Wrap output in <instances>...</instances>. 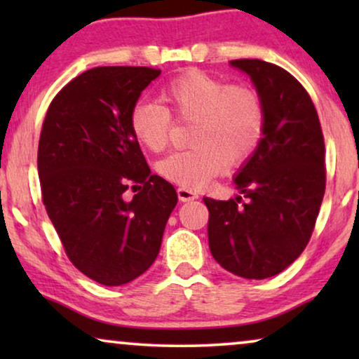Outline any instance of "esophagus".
<instances>
[{
  "instance_id": "1",
  "label": "esophagus",
  "mask_w": 359,
  "mask_h": 359,
  "mask_svg": "<svg viewBox=\"0 0 359 359\" xmlns=\"http://www.w3.org/2000/svg\"><path fill=\"white\" fill-rule=\"evenodd\" d=\"M178 198H180V201H183V203H189V201L198 199L199 194L196 193L194 189L184 188V186H181V188H178Z\"/></svg>"
}]
</instances>
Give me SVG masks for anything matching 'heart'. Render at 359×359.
<instances>
[{"label":"heart","mask_w":359,"mask_h":359,"mask_svg":"<svg viewBox=\"0 0 359 359\" xmlns=\"http://www.w3.org/2000/svg\"><path fill=\"white\" fill-rule=\"evenodd\" d=\"M161 101L140 100L130 109V129L147 149L160 151L170 142L173 117L194 122V147L161 161L166 178L184 188H199L255 154L264 134V106L259 95L243 85H229L209 73L191 70L161 88Z\"/></svg>","instance_id":"heart-1"}]
</instances>
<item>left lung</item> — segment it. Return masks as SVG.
I'll return each instance as SVG.
<instances>
[{
    "mask_svg": "<svg viewBox=\"0 0 359 359\" xmlns=\"http://www.w3.org/2000/svg\"><path fill=\"white\" fill-rule=\"evenodd\" d=\"M230 65L247 73L264 106V134L235 176L240 196L204 198L209 248L227 271L276 276L304 252L325 193V144L316 106L284 68L258 58Z\"/></svg>",
    "mask_w": 359,
    "mask_h": 359,
    "instance_id": "8db88e82",
    "label": "left lung"
}]
</instances>
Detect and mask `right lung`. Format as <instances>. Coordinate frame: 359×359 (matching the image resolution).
Wrapping results in <instances>:
<instances>
[{
	"mask_svg": "<svg viewBox=\"0 0 359 359\" xmlns=\"http://www.w3.org/2000/svg\"><path fill=\"white\" fill-rule=\"evenodd\" d=\"M161 73L149 67L91 68L62 88L37 151L42 201L67 257L93 281L122 286L158 257L178 203L151 175L130 129V109ZM139 189L130 201L123 193Z\"/></svg>",
	"mask_w": 359,
	"mask_h": 359,
	"instance_id": "obj_1",
	"label": "right lung"
}]
</instances>
